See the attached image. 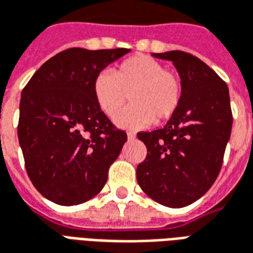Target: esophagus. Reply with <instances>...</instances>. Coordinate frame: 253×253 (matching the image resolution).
Listing matches in <instances>:
<instances>
[{
	"label": "esophagus",
	"mask_w": 253,
	"mask_h": 253,
	"mask_svg": "<svg viewBox=\"0 0 253 253\" xmlns=\"http://www.w3.org/2000/svg\"><path fill=\"white\" fill-rule=\"evenodd\" d=\"M126 136H128V139H129V140H132V139H135L136 137V135L133 133V132H128V133H126Z\"/></svg>",
	"instance_id": "1"
}]
</instances>
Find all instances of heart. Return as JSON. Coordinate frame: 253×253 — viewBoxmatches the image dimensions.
<instances>
[{
    "label": "heart",
    "instance_id": "1",
    "mask_svg": "<svg viewBox=\"0 0 253 253\" xmlns=\"http://www.w3.org/2000/svg\"><path fill=\"white\" fill-rule=\"evenodd\" d=\"M95 102L107 117L117 114L128 98L133 105L116 117L123 128H141L169 120L178 109L182 85L178 75L148 55H135L113 71L101 72L92 83Z\"/></svg>",
    "mask_w": 253,
    "mask_h": 253
}]
</instances>
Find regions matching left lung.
Returning a JSON list of instances; mask_svg holds the SVG:
<instances>
[{
	"label": "left lung",
	"mask_w": 253,
	"mask_h": 253,
	"mask_svg": "<svg viewBox=\"0 0 253 253\" xmlns=\"http://www.w3.org/2000/svg\"><path fill=\"white\" fill-rule=\"evenodd\" d=\"M152 55L173 62L182 94L162 129L137 133L147 157L136 177L152 200L181 209L202 198L219 174L232 132L230 96L226 83L198 57L180 50Z\"/></svg>",
	"instance_id": "left-lung-1"
}]
</instances>
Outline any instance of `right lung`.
<instances>
[{"instance_id": "1", "label": "right lung", "mask_w": 253, "mask_h": 253, "mask_svg": "<svg viewBox=\"0 0 253 253\" xmlns=\"http://www.w3.org/2000/svg\"><path fill=\"white\" fill-rule=\"evenodd\" d=\"M129 49L61 51L34 73L21 92L17 136L30 180L61 206L101 192L126 133L95 102L94 79Z\"/></svg>"}]
</instances>
